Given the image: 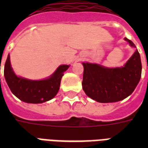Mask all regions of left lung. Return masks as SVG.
Segmentation results:
<instances>
[{
    "label": "left lung",
    "mask_w": 148,
    "mask_h": 148,
    "mask_svg": "<svg viewBox=\"0 0 148 148\" xmlns=\"http://www.w3.org/2000/svg\"><path fill=\"white\" fill-rule=\"evenodd\" d=\"M124 40L136 47L131 40ZM82 88L88 97L100 103H111L131 95L140 81L142 65L137 49L121 67H107L101 64L83 62Z\"/></svg>",
    "instance_id": "1"
}]
</instances>
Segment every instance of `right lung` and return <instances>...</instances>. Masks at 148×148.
<instances>
[{"label": "right lung", "instance_id": "1", "mask_svg": "<svg viewBox=\"0 0 148 148\" xmlns=\"http://www.w3.org/2000/svg\"><path fill=\"white\" fill-rule=\"evenodd\" d=\"M70 65H60L53 74L44 80H29L17 76L10 64L8 54L4 64V77L8 87L21 101L30 103H41L55 97L60 85V81Z\"/></svg>", "mask_w": 148, "mask_h": 148}]
</instances>
